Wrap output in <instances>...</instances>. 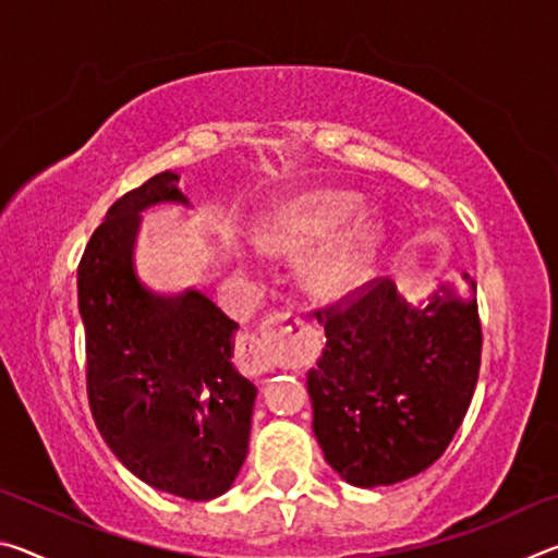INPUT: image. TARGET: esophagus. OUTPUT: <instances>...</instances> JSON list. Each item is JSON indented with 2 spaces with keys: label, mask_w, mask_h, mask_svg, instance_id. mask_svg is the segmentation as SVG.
I'll use <instances>...</instances> for the list:
<instances>
[{
  "label": "esophagus",
  "mask_w": 558,
  "mask_h": 558,
  "mask_svg": "<svg viewBox=\"0 0 558 558\" xmlns=\"http://www.w3.org/2000/svg\"><path fill=\"white\" fill-rule=\"evenodd\" d=\"M300 317L290 313H272L266 319L258 332H248L239 339L235 359L245 374H268L276 366V342L286 337L290 329H300Z\"/></svg>",
  "instance_id": "esophagus-1"
}]
</instances>
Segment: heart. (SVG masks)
Returning <instances> with one entry per match:
<instances>
[{
    "instance_id": "obj_1",
    "label": "heart",
    "mask_w": 558,
    "mask_h": 558,
    "mask_svg": "<svg viewBox=\"0 0 558 558\" xmlns=\"http://www.w3.org/2000/svg\"><path fill=\"white\" fill-rule=\"evenodd\" d=\"M362 211V199L352 192L323 189L300 196L270 216L260 231V243L270 251L298 253L332 239ZM381 226L366 221L319 251L307 266V286L323 300H339L364 280L376 248L381 243Z\"/></svg>"
}]
</instances>
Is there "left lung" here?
Listing matches in <instances>:
<instances>
[{
  "instance_id": "8db88e82",
  "label": "left lung",
  "mask_w": 558,
  "mask_h": 558,
  "mask_svg": "<svg viewBox=\"0 0 558 558\" xmlns=\"http://www.w3.org/2000/svg\"><path fill=\"white\" fill-rule=\"evenodd\" d=\"M352 295L317 310L327 347L307 372L313 430L349 485H393L430 468L465 418L483 354L477 282L462 272L426 307L391 280Z\"/></svg>"
}]
</instances>
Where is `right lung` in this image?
Wrapping results in <instances>:
<instances>
[{
    "mask_svg": "<svg viewBox=\"0 0 558 558\" xmlns=\"http://www.w3.org/2000/svg\"><path fill=\"white\" fill-rule=\"evenodd\" d=\"M179 174L122 194L78 263L93 418L132 475L162 493L214 499L248 456L258 389L233 369L239 325L196 290L167 298L132 268L140 211L189 204Z\"/></svg>",
    "mask_w": 558,
    "mask_h": 558,
    "instance_id": "add662e5",
    "label": "right lung"
}]
</instances>
